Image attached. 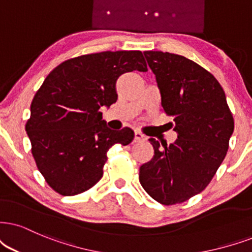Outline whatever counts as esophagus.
I'll use <instances>...</instances> for the list:
<instances>
[{
    "mask_svg": "<svg viewBox=\"0 0 252 252\" xmlns=\"http://www.w3.org/2000/svg\"><path fill=\"white\" fill-rule=\"evenodd\" d=\"M144 139H145V136L143 135L141 131L136 130V131H135V138H133V142H141V141H144Z\"/></svg>",
    "mask_w": 252,
    "mask_h": 252,
    "instance_id": "34e87169",
    "label": "esophagus"
}]
</instances>
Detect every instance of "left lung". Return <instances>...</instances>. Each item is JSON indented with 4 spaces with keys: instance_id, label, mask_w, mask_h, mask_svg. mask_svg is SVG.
<instances>
[{
    "instance_id": "8db88e82",
    "label": "left lung",
    "mask_w": 252,
    "mask_h": 252,
    "mask_svg": "<svg viewBox=\"0 0 252 252\" xmlns=\"http://www.w3.org/2000/svg\"><path fill=\"white\" fill-rule=\"evenodd\" d=\"M144 56L178 138L170 145L149 139L155 156L139 167V183L156 201L176 205L211 183L227 155L234 119L223 88L201 66L161 51H145Z\"/></svg>"
}]
</instances>
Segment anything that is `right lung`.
<instances>
[{
    "instance_id": "obj_1",
    "label": "right lung",
    "mask_w": 252,
    "mask_h": 252,
    "mask_svg": "<svg viewBox=\"0 0 252 252\" xmlns=\"http://www.w3.org/2000/svg\"><path fill=\"white\" fill-rule=\"evenodd\" d=\"M132 71H148L141 51L85 55L57 66L38 89L25 130L38 170L56 192L92 189L103 176L108 150L132 142L131 129L110 130L100 111L116 102L117 79Z\"/></svg>"
}]
</instances>
